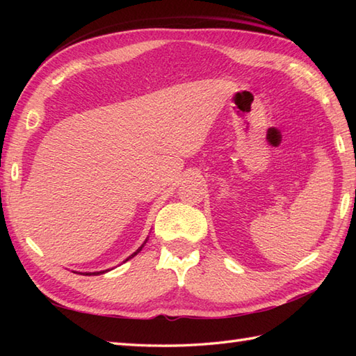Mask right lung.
Returning <instances> with one entry per match:
<instances>
[{
    "label": "right lung",
    "mask_w": 356,
    "mask_h": 356,
    "mask_svg": "<svg viewBox=\"0 0 356 356\" xmlns=\"http://www.w3.org/2000/svg\"><path fill=\"white\" fill-rule=\"evenodd\" d=\"M145 241H147V240H145ZM143 245H145V243H143ZM143 245H142V246H140V248L138 249V251H136L134 254H131L130 257H128V259H127L125 261H128V260H130V259H133V257H134V255H138V252H140V251H142V248H143ZM104 272H107V270H101V272H86V274H84V275H99V274H104Z\"/></svg>",
    "instance_id": "obj_1"
}]
</instances>
